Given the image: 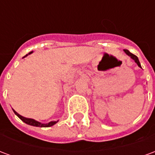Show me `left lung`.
Wrapping results in <instances>:
<instances>
[{
    "label": "left lung",
    "mask_w": 155,
    "mask_h": 155,
    "mask_svg": "<svg viewBox=\"0 0 155 155\" xmlns=\"http://www.w3.org/2000/svg\"><path fill=\"white\" fill-rule=\"evenodd\" d=\"M124 52H125V53H126V54H128L129 56H130V57L132 58L134 61H135V63H137V64L139 65V67L141 68V65H140V61H139V59H138V57H137L135 54H132V53H130V51H128V50H124Z\"/></svg>",
    "instance_id": "1"
}]
</instances>
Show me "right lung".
Returning a JSON list of instances; mask_svg holds the SVG:
<instances>
[{
    "instance_id": "right-lung-1",
    "label": "right lung",
    "mask_w": 155,
    "mask_h": 155,
    "mask_svg": "<svg viewBox=\"0 0 155 155\" xmlns=\"http://www.w3.org/2000/svg\"><path fill=\"white\" fill-rule=\"evenodd\" d=\"M31 53H32V52H31ZM30 53V54H31ZM27 55V54H26ZM25 55V56H26ZM14 111V113H15L17 116L21 119V120L23 121V122H25V124H30V125H32V126H36V127H51L52 126V125H54V124L57 123V121H51V122H50V123L48 124H41L40 123V122H38V121H36V120H33V119H28V118H25V117L21 116V114H19L17 112H15V110Z\"/></svg>"
}]
</instances>
